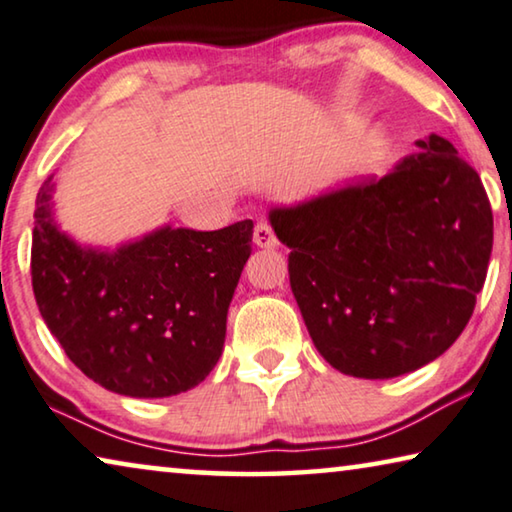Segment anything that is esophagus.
<instances>
[{
	"label": "esophagus",
	"mask_w": 512,
	"mask_h": 512,
	"mask_svg": "<svg viewBox=\"0 0 512 512\" xmlns=\"http://www.w3.org/2000/svg\"><path fill=\"white\" fill-rule=\"evenodd\" d=\"M254 242H256L258 247H265V249L279 245L277 235H274L272 226L267 224V222H258V224L254 226Z\"/></svg>",
	"instance_id": "obj_1"
}]
</instances>
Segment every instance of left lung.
I'll use <instances>...</instances> for the list:
<instances>
[{
	"mask_svg": "<svg viewBox=\"0 0 512 512\" xmlns=\"http://www.w3.org/2000/svg\"><path fill=\"white\" fill-rule=\"evenodd\" d=\"M416 146L389 176L270 212L313 345L345 375L387 380L437 359L485 283L481 176L444 137Z\"/></svg>",
	"mask_w": 512,
	"mask_h": 512,
	"instance_id": "1",
	"label": "left lung"
}]
</instances>
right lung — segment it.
Wrapping results in <instances>:
<instances>
[{
    "label": "right lung",
    "mask_w": 512,
    "mask_h": 512,
    "mask_svg": "<svg viewBox=\"0 0 512 512\" xmlns=\"http://www.w3.org/2000/svg\"><path fill=\"white\" fill-rule=\"evenodd\" d=\"M47 183L31 238V286L68 359L100 387L132 398L176 396L206 380L251 254V219L219 231L167 226L107 254L54 229Z\"/></svg>",
    "instance_id": "add662e5"
}]
</instances>
